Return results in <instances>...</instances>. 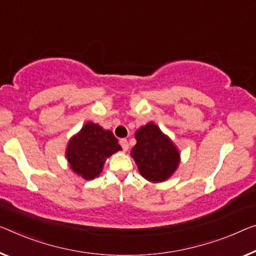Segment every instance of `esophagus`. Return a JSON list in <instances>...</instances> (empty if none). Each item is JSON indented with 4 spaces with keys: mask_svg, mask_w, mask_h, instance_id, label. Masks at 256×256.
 <instances>
[{
    "mask_svg": "<svg viewBox=\"0 0 256 256\" xmlns=\"http://www.w3.org/2000/svg\"><path fill=\"white\" fill-rule=\"evenodd\" d=\"M119 143H120L121 148H122L124 151H127V150H128L129 144H128V140H126V138H121V140H119Z\"/></svg>",
    "mask_w": 256,
    "mask_h": 256,
    "instance_id": "34e87169",
    "label": "esophagus"
}]
</instances>
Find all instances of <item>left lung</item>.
<instances>
[{
  "instance_id": "8db88e82",
  "label": "left lung",
  "mask_w": 256,
  "mask_h": 256,
  "mask_svg": "<svg viewBox=\"0 0 256 256\" xmlns=\"http://www.w3.org/2000/svg\"><path fill=\"white\" fill-rule=\"evenodd\" d=\"M135 138L137 142L130 156L140 174L151 183L170 178L180 162V152L170 137L151 121L137 129Z\"/></svg>"
}]
</instances>
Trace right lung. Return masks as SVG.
Instances as JSON below:
<instances>
[{"label": "right lung", "mask_w": 256, "mask_h": 256, "mask_svg": "<svg viewBox=\"0 0 256 256\" xmlns=\"http://www.w3.org/2000/svg\"><path fill=\"white\" fill-rule=\"evenodd\" d=\"M121 150L111 130L89 121L70 137L65 156L68 167L78 176L90 180L98 178L103 172L105 161Z\"/></svg>", "instance_id": "right-lung-1"}]
</instances>
